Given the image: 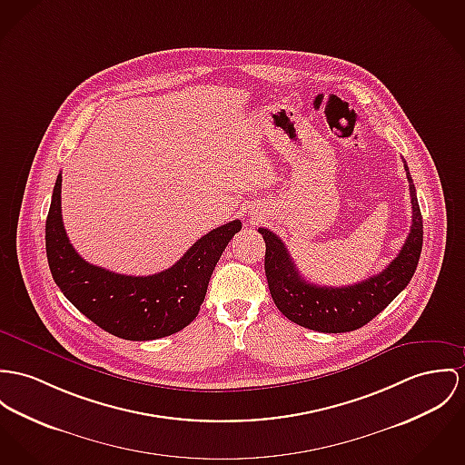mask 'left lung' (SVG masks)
Returning <instances> with one entry per match:
<instances>
[{"label": "left lung", "instance_id": "8db88e82", "mask_svg": "<svg viewBox=\"0 0 465 465\" xmlns=\"http://www.w3.org/2000/svg\"><path fill=\"white\" fill-rule=\"evenodd\" d=\"M407 180L412 224L403 248L379 274L349 286H321L306 282L297 271L283 241L267 228H258L265 241V276L274 304L288 321L319 332H349L375 319L409 285L423 246V217L416 187Z\"/></svg>", "mask_w": 465, "mask_h": 465}]
</instances>
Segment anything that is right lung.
I'll return each mask as SVG.
<instances>
[{
  "label": "right lung",
  "instance_id": "obj_1",
  "mask_svg": "<svg viewBox=\"0 0 465 465\" xmlns=\"http://www.w3.org/2000/svg\"><path fill=\"white\" fill-rule=\"evenodd\" d=\"M241 228L239 219L215 228L163 272L116 274L84 262L72 248L62 221L60 173L45 221V251L54 283L86 319L113 336L148 341L179 332L196 319L215 263Z\"/></svg>",
  "mask_w": 465,
  "mask_h": 465
}]
</instances>
